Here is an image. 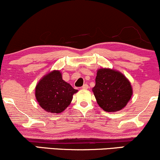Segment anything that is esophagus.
<instances>
[{
  "label": "esophagus",
  "instance_id": "obj_1",
  "mask_svg": "<svg viewBox=\"0 0 160 160\" xmlns=\"http://www.w3.org/2000/svg\"><path fill=\"white\" fill-rule=\"evenodd\" d=\"M88 88H89V86H88V84H86V83L83 84V86H82V89H87Z\"/></svg>",
  "mask_w": 160,
  "mask_h": 160
}]
</instances>
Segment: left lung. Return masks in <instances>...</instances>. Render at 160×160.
Instances as JSON below:
<instances>
[{"label":"left lung","mask_w":160,"mask_h":160,"mask_svg":"<svg viewBox=\"0 0 160 160\" xmlns=\"http://www.w3.org/2000/svg\"><path fill=\"white\" fill-rule=\"evenodd\" d=\"M92 92L99 107L107 112L123 109L133 94L131 82L123 74L105 68L97 71Z\"/></svg>","instance_id":"1"}]
</instances>
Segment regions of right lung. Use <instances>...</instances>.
<instances>
[{
  "label": "right lung",
  "mask_w": 160,
  "mask_h": 160,
  "mask_svg": "<svg viewBox=\"0 0 160 160\" xmlns=\"http://www.w3.org/2000/svg\"><path fill=\"white\" fill-rule=\"evenodd\" d=\"M78 90L62 79L58 70L50 71L37 83L35 98L39 105L51 113H60L71 104L73 95Z\"/></svg>",
  "instance_id": "add662e5"
}]
</instances>
